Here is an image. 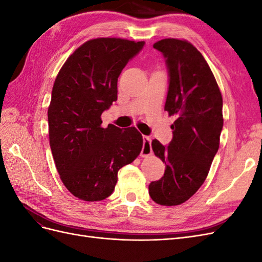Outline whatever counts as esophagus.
Masks as SVG:
<instances>
[{
  "mask_svg": "<svg viewBox=\"0 0 262 262\" xmlns=\"http://www.w3.org/2000/svg\"><path fill=\"white\" fill-rule=\"evenodd\" d=\"M150 142H152V139L147 136H143V148H142L141 155L143 157H146L148 155L152 154V146H150Z\"/></svg>",
  "mask_w": 262,
  "mask_h": 262,
  "instance_id": "esophagus-1",
  "label": "esophagus"
}]
</instances>
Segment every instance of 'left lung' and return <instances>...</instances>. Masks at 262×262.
I'll use <instances>...</instances> for the list:
<instances>
[{"label": "left lung", "mask_w": 262, "mask_h": 262, "mask_svg": "<svg viewBox=\"0 0 262 262\" xmlns=\"http://www.w3.org/2000/svg\"><path fill=\"white\" fill-rule=\"evenodd\" d=\"M163 53L169 85L165 110L175 116L167 146L152 141L154 154L166 165L164 176L148 186L152 200L178 205L190 199L207 178L220 146L223 99L203 55L186 40L167 38L153 45Z\"/></svg>", "instance_id": "1"}]
</instances>
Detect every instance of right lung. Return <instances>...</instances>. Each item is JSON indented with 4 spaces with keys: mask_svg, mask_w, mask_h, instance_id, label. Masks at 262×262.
Wrapping results in <instances>:
<instances>
[{
    "mask_svg": "<svg viewBox=\"0 0 262 262\" xmlns=\"http://www.w3.org/2000/svg\"><path fill=\"white\" fill-rule=\"evenodd\" d=\"M144 41L97 38L71 54L55 78L48 108L55 167L69 191L84 201L114 192L118 170L139 156L143 138L134 128L101 126V114L117 100L121 71Z\"/></svg>",
    "mask_w": 262,
    "mask_h": 262,
    "instance_id": "1",
    "label": "right lung"
}]
</instances>
